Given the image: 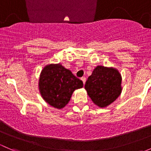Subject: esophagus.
I'll use <instances>...</instances> for the list:
<instances>
[{"label":"esophagus","instance_id":"1","mask_svg":"<svg viewBox=\"0 0 151 151\" xmlns=\"http://www.w3.org/2000/svg\"><path fill=\"white\" fill-rule=\"evenodd\" d=\"M81 80H82V81H83V84H85V82H86V78H85V77H82V78H81Z\"/></svg>","mask_w":151,"mask_h":151}]
</instances>
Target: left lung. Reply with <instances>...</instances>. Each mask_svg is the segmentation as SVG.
<instances>
[{"label":"left lung","mask_w":151,"mask_h":151,"mask_svg":"<svg viewBox=\"0 0 151 151\" xmlns=\"http://www.w3.org/2000/svg\"><path fill=\"white\" fill-rule=\"evenodd\" d=\"M122 77L118 69L98 66L85 85L88 95L96 105L106 107L118 98L122 91Z\"/></svg>","instance_id":"8db88e82"}]
</instances>
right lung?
<instances>
[{
	"mask_svg": "<svg viewBox=\"0 0 151 151\" xmlns=\"http://www.w3.org/2000/svg\"><path fill=\"white\" fill-rule=\"evenodd\" d=\"M83 87V81L60 63L47 65L41 71L39 80L41 96L50 106L57 109L64 107L73 92Z\"/></svg>",
	"mask_w": 151,
	"mask_h": 151,
	"instance_id": "right-lung-1",
	"label": "right lung"
}]
</instances>
